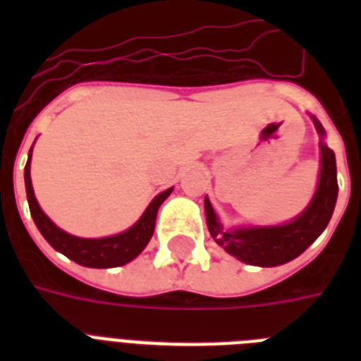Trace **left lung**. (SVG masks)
Segmentation results:
<instances>
[{
	"label": "left lung",
	"instance_id": "left-lung-1",
	"mask_svg": "<svg viewBox=\"0 0 361 361\" xmlns=\"http://www.w3.org/2000/svg\"><path fill=\"white\" fill-rule=\"evenodd\" d=\"M317 133L324 136V127L313 118ZM336 155L324 142H320V178L313 200L294 221L277 226H247L225 231L217 219L212 204L206 198L208 231L228 255L251 266H281L300 257L324 232L336 208L337 200Z\"/></svg>",
	"mask_w": 361,
	"mask_h": 361
}]
</instances>
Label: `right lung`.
<instances>
[{"mask_svg":"<svg viewBox=\"0 0 361 361\" xmlns=\"http://www.w3.org/2000/svg\"><path fill=\"white\" fill-rule=\"evenodd\" d=\"M30 161L31 149L30 159H27V164H25L24 170V180L31 217L35 221L37 228H39V232L44 236V240L56 251L63 252L65 257L75 260L80 266H86V268H118V266H123V264L130 262L133 258L138 257L144 251V247L147 245V241L152 240L153 231H155V219H157L159 206L172 192V187H170V189H166V191H163L161 195L153 198L152 204L147 206L140 219L136 221L129 231L116 234V236L97 238V240L76 238L71 236V234H67V232H63L61 228L54 225L52 221L44 215L41 206L37 204L33 185H31Z\"/></svg>","mask_w":361,"mask_h":361,"instance_id":"1","label":"right lung"}]
</instances>
